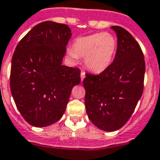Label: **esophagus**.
<instances>
[{"mask_svg": "<svg viewBox=\"0 0 160 160\" xmlns=\"http://www.w3.org/2000/svg\"><path fill=\"white\" fill-rule=\"evenodd\" d=\"M80 77H81V81H83L85 77V72L84 71H81V73H80Z\"/></svg>", "mask_w": 160, "mask_h": 160, "instance_id": "obj_1", "label": "esophagus"}]
</instances>
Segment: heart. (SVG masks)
I'll list each match as a JSON object with an SVG mask.
<instances>
[{"label":"heart","mask_w":160,"mask_h":160,"mask_svg":"<svg viewBox=\"0 0 160 160\" xmlns=\"http://www.w3.org/2000/svg\"><path fill=\"white\" fill-rule=\"evenodd\" d=\"M117 50V40L109 33H97L80 37L74 40L72 48L67 54L72 61L84 56V63L94 72H103L113 61Z\"/></svg>","instance_id":"1"}]
</instances>
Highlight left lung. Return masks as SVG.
<instances>
[{"label":"left lung","instance_id":"8db88e82","mask_svg":"<svg viewBox=\"0 0 160 160\" xmlns=\"http://www.w3.org/2000/svg\"><path fill=\"white\" fill-rule=\"evenodd\" d=\"M118 37L113 62L99 75L86 74L85 108L92 124L105 131L128 122L143 92L145 61L139 44L124 28L111 27Z\"/></svg>","mask_w":160,"mask_h":160}]
</instances>
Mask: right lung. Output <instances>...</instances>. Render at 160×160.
<instances>
[{
  "instance_id": "1",
  "label": "right lung",
  "mask_w": 160,
  "mask_h": 160,
  "mask_svg": "<svg viewBox=\"0 0 160 160\" xmlns=\"http://www.w3.org/2000/svg\"><path fill=\"white\" fill-rule=\"evenodd\" d=\"M72 34L65 24L36 25L18 42L11 63L10 89L22 116L44 127L62 118L80 71L62 64Z\"/></svg>"
}]
</instances>
